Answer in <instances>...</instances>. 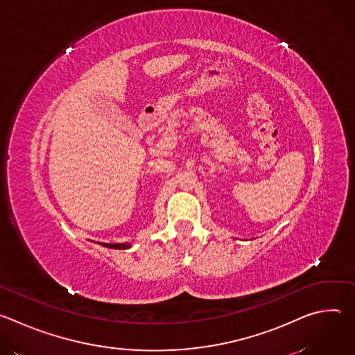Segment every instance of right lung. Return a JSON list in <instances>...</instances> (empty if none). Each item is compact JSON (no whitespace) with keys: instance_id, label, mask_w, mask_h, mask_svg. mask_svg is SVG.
Masks as SVG:
<instances>
[{"instance_id":"right-lung-1","label":"right lung","mask_w":355,"mask_h":355,"mask_svg":"<svg viewBox=\"0 0 355 355\" xmlns=\"http://www.w3.org/2000/svg\"><path fill=\"white\" fill-rule=\"evenodd\" d=\"M103 245L108 247V248H118V250H125L130 247V243H115V244H110V243H103Z\"/></svg>"}]
</instances>
